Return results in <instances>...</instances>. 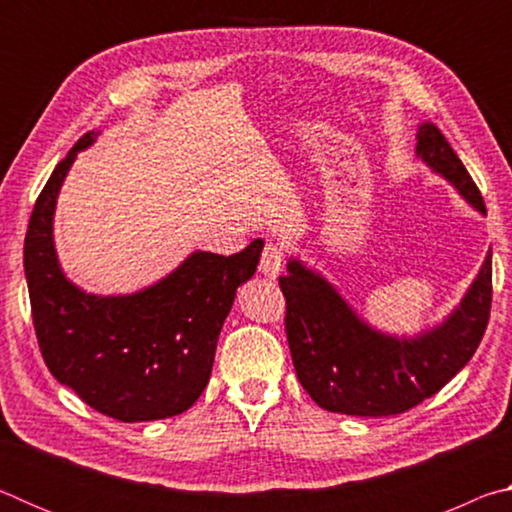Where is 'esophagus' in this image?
Listing matches in <instances>:
<instances>
[{
	"label": "esophagus",
	"mask_w": 512,
	"mask_h": 512,
	"mask_svg": "<svg viewBox=\"0 0 512 512\" xmlns=\"http://www.w3.org/2000/svg\"><path fill=\"white\" fill-rule=\"evenodd\" d=\"M284 266V250L277 244H266L262 253V262H259V273L266 277H277Z\"/></svg>",
	"instance_id": "34e87169"
}]
</instances>
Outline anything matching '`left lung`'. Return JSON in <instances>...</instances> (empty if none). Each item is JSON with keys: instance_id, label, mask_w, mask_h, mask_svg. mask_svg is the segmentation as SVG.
Masks as SVG:
<instances>
[{"instance_id": "8db88e82", "label": "left lung", "mask_w": 512, "mask_h": 512, "mask_svg": "<svg viewBox=\"0 0 512 512\" xmlns=\"http://www.w3.org/2000/svg\"><path fill=\"white\" fill-rule=\"evenodd\" d=\"M415 140V158L485 216L481 192L440 128L422 121ZM280 289L287 298L291 359L311 400L332 413L381 418L418 406L472 359L490 316L492 250L452 314L411 336L372 327L300 257H289Z\"/></svg>"}]
</instances>
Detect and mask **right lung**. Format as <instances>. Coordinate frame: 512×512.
<instances>
[{
	"label": "right lung",
	"mask_w": 512,
	"mask_h": 512,
	"mask_svg": "<svg viewBox=\"0 0 512 512\" xmlns=\"http://www.w3.org/2000/svg\"><path fill=\"white\" fill-rule=\"evenodd\" d=\"M99 135H83L72 146L33 207L24 239L33 325L51 375L94 411L121 422L164 420L205 391L221 327L237 289L255 275L264 241L230 257L194 250L133 293L81 289L60 266L54 216L76 155Z\"/></svg>",
	"instance_id": "add662e5"
}]
</instances>
